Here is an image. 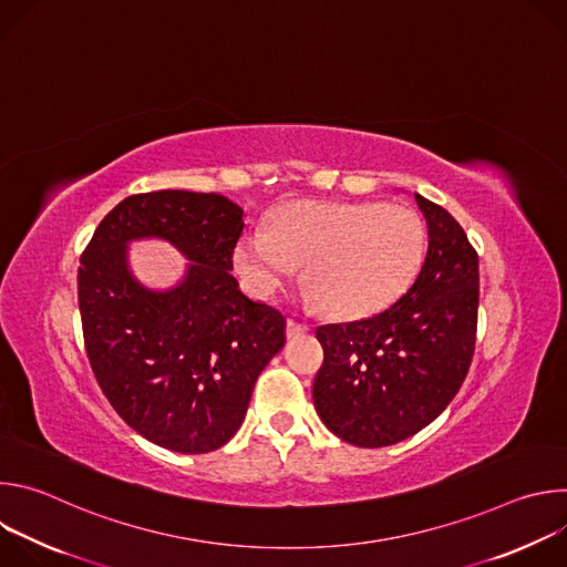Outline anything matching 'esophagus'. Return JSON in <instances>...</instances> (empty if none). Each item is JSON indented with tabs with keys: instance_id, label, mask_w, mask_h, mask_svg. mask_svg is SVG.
<instances>
[{
	"instance_id": "34e87169",
	"label": "esophagus",
	"mask_w": 567,
	"mask_h": 567,
	"mask_svg": "<svg viewBox=\"0 0 567 567\" xmlns=\"http://www.w3.org/2000/svg\"><path fill=\"white\" fill-rule=\"evenodd\" d=\"M307 332H309V328L305 326V322H298V320H293V318L287 320V337H289V339L302 337V334H307Z\"/></svg>"
}]
</instances>
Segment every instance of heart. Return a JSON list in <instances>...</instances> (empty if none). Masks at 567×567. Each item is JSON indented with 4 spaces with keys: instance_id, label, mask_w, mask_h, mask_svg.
Listing matches in <instances>:
<instances>
[{
    "instance_id": "heart-1",
    "label": "heart",
    "mask_w": 567,
    "mask_h": 567,
    "mask_svg": "<svg viewBox=\"0 0 567 567\" xmlns=\"http://www.w3.org/2000/svg\"><path fill=\"white\" fill-rule=\"evenodd\" d=\"M424 256L420 217L396 204L302 202L280 210L271 230L239 239L235 262L251 289L271 296L305 265L311 298L337 318L390 305Z\"/></svg>"
}]
</instances>
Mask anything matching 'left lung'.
<instances>
[{"label":"left lung","instance_id":"8db88e82","mask_svg":"<svg viewBox=\"0 0 567 567\" xmlns=\"http://www.w3.org/2000/svg\"><path fill=\"white\" fill-rule=\"evenodd\" d=\"M429 249L413 285L388 309L320 326L326 352L313 406L337 437L390 446L429 426L457 394L475 350L480 274L464 228L415 193Z\"/></svg>","mask_w":567,"mask_h":567}]
</instances>
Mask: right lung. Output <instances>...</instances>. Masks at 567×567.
<instances>
[{
    "label": "right lung",
    "mask_w": 567,
    "mask_h": 567,
    "mask_svg": "<svg viewBox=\"0 0 567 567\" xmlns=\"http://www.w3.org/2000/svg\"><path fill=\"white\" fill-rule=\"evenodd\" d=\"M241 215L217 193L132 195L80 256L78 307L96 381L125 424L156 446H224L285 346V316L247 298L230 276ZM141 236L166 238L192 260L177 288L152 292L128 274L126 241Z\"/></svg>",
    "instance_id": "1"
}]
</instances>
